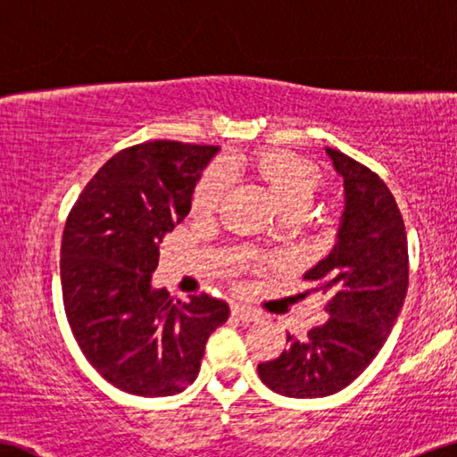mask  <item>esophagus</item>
Segmentation results:
<instances>
[{"instance_id":"esophagus-1","label":"esophagus","mask_w":457,"mask_h":457,"mask_svg":"<svg viewBox=\"0 0 457 457\" xmlns=\"http://www.w3.org/2000/svg\"><path fill=\"white\" fill-rule=\"evenodd\" d=\"M231 314L244 320V322H256V320H261V312L250 308V305H242V303L234 305V308H231Z\"/></svg>"}]
</instances>
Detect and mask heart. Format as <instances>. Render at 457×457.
I'll return each mask as SVG.
<instances>
[{
    "instance_id": "b5f03b06",
    "label": "heart",
    "mask_w": 457,
    "mask_h": 457,
    "mask_svg": "<svg viewBox=\"0 0 457 457\" xmlns=\"http://www.w3.org/2000/svg\"><path fill=\"white\" fill-rule=\"evenodd\" d=\"M285 215H297L308 209L322 187L324 176L314 162L287 149H262L240 158ZM228 190V176L221 168H209L201 174L193 190V213L207 217L221 205Z\"/></svg>"
}]
</instances>
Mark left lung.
<instances>
[{
	"label": "left lung",
	"instance_id": "8db88e82",
	"mask_svg": "<svg viewBox=\"0 0 457 457\" xmlns=\"http://www.w3.org/2000/svg\"><path fill=\"white\" fill-rule=\"evenodd\" d=\"M345 180V213L335 248L303 275L324 297L326 318L308 338L287 335V349L258 365L272 392L320 398L359 378L384 346L408 289L403 213L386 182L363 163L326 147Z\"/></svg>",
	"mask_w": 457,
	"mask_h": 457
}]
</instances>
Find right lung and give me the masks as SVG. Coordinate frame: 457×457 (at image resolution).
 I'll return each instance as SVG.
<instances>
[{
	"label": "right lung",
	"instance_id": "obj_1",
	"mask_svg": "<svg viewBox=\"0 0 457 457\" xmlns=\"http://www.w3.org/2000/svg\"><path fill=\"white\" fill-rule=\"evenodd\" d=\"M217 145L145 141L114 154L81 190L61 240L67 322L90 365L135 396H172L196 379L211 332L229 316L207 294L152 287L162 237L190 211Z\"/></svg>",
	"mask_w": 457,
	"mask_h": 457
}]
</instances>
